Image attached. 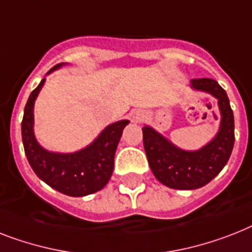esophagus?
Listing matches in <instances>:
<instances>
[{
	"label": "esophagus",
	"instance_id": "1",
	"mask_svg": "<svg viewBox=\"0 0 252 252\" xmlns=\"http://www.w3.org/2000/svg\"><path fill=\"white\" fill-rule=\"evenodd\" d=\"M144 118H145L144 114H141V112H134V114H133V120L137 123L142 122V120H144Z\"/></svg>",
	"mask_w": 252,
	"mask_h": 252
}]
</instances>
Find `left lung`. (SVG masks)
Wrapping results in <instances>:
<instances>
[{
    "mask_svg": "<svg viewBox=\"0 0 252 252\" xmlns=\"http://www.w3.org/2000/svg\"><path fill=\"white\" fill-rule=\"evenodd\" d=\"M190 83L193 89L210 93L218 99L221 120L211 142L199 150L185 151L151 126L142 128L151 171L159 183L171 189L193 190L210 183L225 167L234 145V116L226 92L214 79H193Z\"/></svg>",
    "mask_w": 252,
    "mask_h": 252,
    "instance_id": "obj_1",
    "label": "left lung"
}]
</instances>
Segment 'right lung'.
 <instances>
[{
  "mask_svg": "<svg viewBox=\"0 0 252 252\" xmlns=\"http://www.w3.org/2000/svg\"><path fill=\"white\" fill-rule=\"evenodd\" d=\"M57 64L48 73L59 68ZM45 79L31 93L24 107L22 122V140L30 165L44 183L69 197H84L93 194L102 188L111 177L114 171V158L123 129L129 120L112 123L85 149L61 154L45 150L36 140L33 133L34 101L44 87Z\"/></svg>",
  "mask_w": 252,
  "mask_h": 252,
  "instance_id": "add662e5",
  "label": "right lung"
}]
</instances>
